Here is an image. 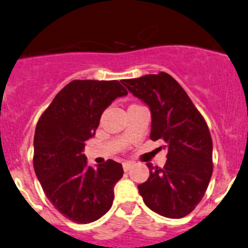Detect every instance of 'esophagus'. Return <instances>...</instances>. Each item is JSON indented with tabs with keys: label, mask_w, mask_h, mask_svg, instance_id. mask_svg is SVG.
<instances>
[{
	"label": "esophagus",
	"mask_w": 248,
	"mask_h": 248,
	"mask_svg": "<svg viewBox=\"0 0 248 248\" xmlns=\"http://www.w3.org/2000/svg\"><path fill=\"white\" fill-rule=\"evenodd\" d=\"M132 165H133V162H131V161H126V162H124L122 167H124V170H128L129 168L132 167Z\"/></svg>",
	"instance_id": "obj_1"
}]
</instances>
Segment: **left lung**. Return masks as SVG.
<instances>
[{
	"label": "left lung",
	"instance_id": "left-lung-1",
	"mask_svg": "<svg viewBox=\"0 0 248 248\" xmlns=\"http://www.w3.org/2000/svg\"><path fill=\"white\" fill-rule=\"evenodd\" d=\"M151 112L153 140L167 150L163 168L148 163V180L138 185L145 205L157 215L182 218L198 206L212 175V138L207 124L182 86L160 73L122 80Z\"/></svg>",
	"mask_w": 248,
	"mask_h": 248
}]
</instances>
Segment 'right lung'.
<instances>
[{
    "label": "right lung",
    "mask_w": 248,
    "mask_h": 248,
    "mask_svg": "<svg viewBox=\"0 0 248 248\" xmlns=\"http://www.w3.org/2000/svg\"><path fill=\"white\" fill-rule=\"evenodd\" d=\"M128 94L119 81L75 80L60 91L40 117L33 137V168L48 200L64 217L80 224L110 210L121 163L92 167L82 154L103 111Z\"/></svg>",
    "instance_id": "obj_1"
}]
</instances>
